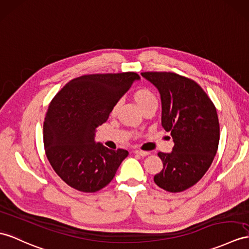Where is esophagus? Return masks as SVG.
<instances>
[{
    "instance_id": "esophagus-1",
    "label": "esophagus",
    "mask_w": 249,
    "mask_h": 249,
    "mask_svg": "<svg viewBox=\"0 0 249 249\" xmlns=\"http://www.w3.org/2000/svg\"><path fill=\"white\" fill-rule=\"evenodd\" d=\"M134 153L137 154V155H141V156H147L149 155V152H147V151H142V150H135Z\"/></svg>"
}]
</instances>
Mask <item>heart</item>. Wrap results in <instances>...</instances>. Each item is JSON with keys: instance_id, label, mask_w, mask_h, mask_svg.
<instances>
[{"instance_id": "obj_1", "label": "heart", "mask_w": 249, "mask_h": 249, "mask_svg": "<svg viewBox=\"0 0 249 249\" xmlns=\"http://www.w3.org/2000/svg\"><path fill=\"white\" fill-rule=\"evenodd\" d=\"M134 98L141 108H142L143 107H147L149 105H156L157 106L156 96L153 94L152 90H150L148 89H141L136 90L134 94ZM118 107H119V102H116V104H115L112 107V113L116 112Z\"/></svg>"}]
</instances>
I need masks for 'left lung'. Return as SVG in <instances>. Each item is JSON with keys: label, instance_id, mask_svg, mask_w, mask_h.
Here are the masks:
<instances>
[{"label": "left lung", "instance_id": "1", "mask_svg": "<svg viewBox=\"0 0 249 249\" xmlns=\"http://www.w3.org/2000/svg\"><path fill=\"white\" fill-rule=\"evenodd\" d=\"M142 76L156 87L161 99V125L171 132V153L159 152L163 168L155 184L169 192L196 185L216 154L220 124L213 102L198 84L170 71H145Z\"/></svg>", "mask_w": 249, "mask_h": 249}]
</instances>
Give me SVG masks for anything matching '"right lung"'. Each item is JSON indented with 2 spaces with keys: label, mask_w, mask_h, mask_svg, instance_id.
<instances>
[{
  "label": "right lung",
  "mask_w": 249,
  "mask_h": 249,
  "mask_svg": "<svg viewBox=\"0 0 249 249\" xmlns=\"http://www.w3.org/2000/svg\"><path fill=\"white\" fill-rule=\"evenodd\" d=\"M141 78L134 71L72 79L53 97L43 124L47 160L60 178L81 192H96L115 177L129 152L95 142L97 126Z\"/></svg>",
  "instance_id": "1"
}]
</instances>
